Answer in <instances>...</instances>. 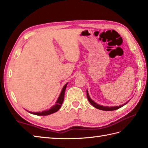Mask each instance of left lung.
Returning <instances> with one entry per match:
<instances>
[{
    "mask_svg": "<svg viewBox=\"0 0 148 148\" xmlns=\"http://www.w3.org/2000/svg\"><path fill=\"white\" fill-rule=\"evenodd\" d=\"M86 96H87V99L88 100L89 102L92 105L95 107L96 109H100V110H106V111H111V110H117L118 109H119V108L122 107V106H124V105H125V104H127L128 102H127L126 103H124L123 105H121V106H116V107H106V106H100V105H99V104H97V103H95L94 101H93V100L90 99V97L89 95H88V92L87 91V90H86Z\"/></svg>",
    "mask_w": 148,
    "mask_h": 148,
    "instance_id": "left-lung-1",
    "label": "left lung"
}]
</instances>
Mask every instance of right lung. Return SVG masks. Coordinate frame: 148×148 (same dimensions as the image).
Masks as SVG:
<instances>
[{"label":"right lung","mask_w":148,"mask_h":148,"mask_svg":"<svg viewBox=\"0 0 148 148\" xmlns=\"http://www.w3.org/2000/svg\"><path fill=\"white\" fill-rule=\"evenodd\" d=\"M67 84H68V83L64 85V86H63V88L62 89V92H61L60 95L58 97V100H57L55 105L53 106L51 108H50L49 110L42 111V112H32L28 111L29 112L32 114H34V115H37V116H48V115H50V114L56 112H57L60 109V107H61V106H62V103H63V102L64 100V92H65V90L66 88Z\"/></svg>","instance_id":"1"}]
</instances>
